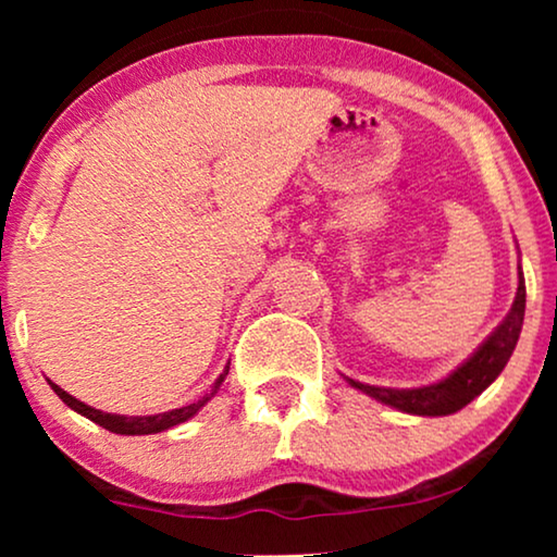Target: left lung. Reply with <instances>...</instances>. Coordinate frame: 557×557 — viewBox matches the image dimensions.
I'll use <instances>...</instances> for the list:
<instances>
[{"mask_svg": "<svg viewBox=\"0 0 557 557\" xmlns=\"http://www.w3.org/2000/svg\"><path fill=\"white\" fill-rule=\"evenodd\" d=\"M524 276L522 265H517V294L512 301V309L507 311V317L494 326V332L463 360L459 368L448 372L446 377L436 380V383L421 385V387H383V385H370L360 383V380H347L355 391H360L370 398H375L383 406H391L400 413L410 416H451L463 406H469L476 395H482L494 380L499 377V372L505 370V364L512 357L517 339L522 332V319H524Z\"/></svg>", "mask_w": 557, "mask_h": 557, "instance_id": "8db88e82", "label": "left lung"}]
</instances>
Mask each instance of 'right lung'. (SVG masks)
<instances>
[{"instance_id":"right-lung-1","label":"right lung","mask_w":557,"mask_h":557,"mask_svg":"<svg viewBox=\"0 0 557 557\" xmlns=\"http://www.w3.org/2000/svg\"><path fill=\"white\" fill-rule=\"evenodd\" d=\"M227 370H231V362L225 364V370L220 372V377L212 383V391L200 398L197 403H189L185 408H174V410H164V413H154V416H119V413H103V410H98L94 406H86V403L73 398L71 393H65L63 387L52 383L48 380V385L55 391V395L60 400L65 403L67 408L75 410V413L86 416L88 421H94L101 425V429L111 431V433H121V436H149V433H162L166 429H174V425L189 421V418L200 413V410L208 406L210 398H215V393L220 391V385H223V380L227 375Z\"/></svg>"}]
</instances>
